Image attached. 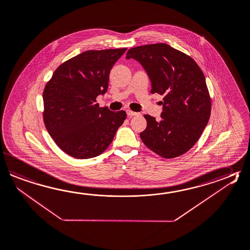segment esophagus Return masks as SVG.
Instances as JSON below:
<instances>
[{
  "instance_id": "esophagus-1",
  "label": "esophagus",
  "mask_w": 250,
  "mask_h": 250,
  "mask_svg": "<svg viewBox=\"0 0 250 250\" xmlns=\"http://www.w3.org/2000/svg\"><path fill=\"white\" fill-rule=\"evenodd\" d=\"M126 113H127V115L129 117H133V116H137V115H139V113L134 112V111H132V110H130V109L126 110Z\"/></svg>"
}]
</instances>
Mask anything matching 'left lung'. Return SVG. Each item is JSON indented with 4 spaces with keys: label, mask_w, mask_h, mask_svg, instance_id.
<instances>
[{
    "label": "left lung",
    "mask_w": 250,
    "mask_h": 250,
    "mask_svg": "<svg viewBox=\"0 0 250 250\" xmlns=\"http://www.w3.org/2000/svg\"><path fill=\"white\" fill-rule=\"evenodd\" d=\"M126 59L143 66L151 82V93L163 96L159 120L144 115L147 127L140 134L143 143L162 158L187 152L198 142L211 113L203 72L193 59L166 43L131 48Z\"/></svg>",
    "instance_id": "left-lung-1"
}]
</instances>
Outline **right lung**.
I'll return each instance as SVG.
<instances>
[{
    "instance_id": "1",
    "label": "right lung",
    "mask_w": 250,
    "mask_h": 250,
    "mask_svg": "<svg viewBox=\"0 0 250 250\" xmlns=\"http://www.w3.org/2000/svg\"><path fill=\"white\" fill-rule=\"evenodd\" d=\"M127 49L87 51L62 63L43 90V121L48 133L67 155L79 159L101 155L126 118L124 110L100 107L109 73Z\"/></svg>"
}]
</instances>
